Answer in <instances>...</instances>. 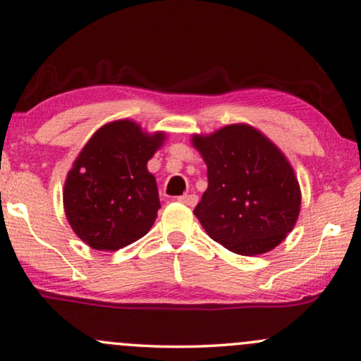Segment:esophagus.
Wrapping results in <instances>:
<instances>
[{
  "mask_svg": "<svg viewBox=\"0 0 361 361\" xmlns=\"http://www.w3.org/2000/svg\"><path fill=\"white\" fill-rule=\"evenodd\" d=\"M177 200L180 203H184V205H189V207H195L197 202H198V197L195 193H185V195H180L177 197Z\"/></svg>",
  "mask_w": 361,
  "mask_h": 361,
  "instance_id": "34e87169",
  "label": "esophagus"
}]
</instances>
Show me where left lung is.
<instances>
[{"label":"left lung","instance_id":"obj_1","mask_svg":"<svg viewBox=\"0 0 361 361\" xmlns=\"http://www.w3.org/2000/svg\"><path fill=\"white\" fill-rule=\"evenodd\" d=\"M192 145L208 169V187L193 210L208 236L241 255L275 249L301 208L293 166L279 146L247 123L193 135Z\"/></svg>","mask_w":361,"mask_h":361}]
</instances>
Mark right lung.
Here are the masks:
<instances>
[{
    "instance_id": "right-lung-1",
    "label": "right lung",
    "mask_w": 361,
    "mask_h": 361,
    "mask_svg": "<svg viewBox=\"0 0 361 361\" xmlns=\"http://www.w3.org/2000/svg\"><path fill=\"white\" fill-rule=\"evenodd\" d=\"M166 133H148L130 118L102 125L68 171L63 208L78 238L96 250H118L153 226L161 208L146 168Z\"/></svg>"
}]
</instances>
